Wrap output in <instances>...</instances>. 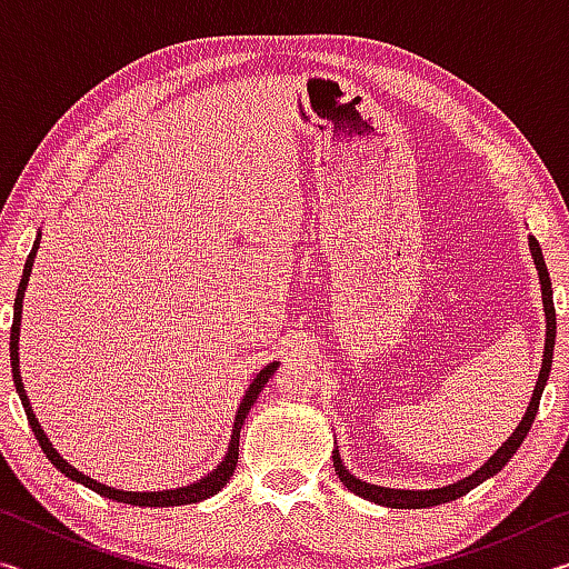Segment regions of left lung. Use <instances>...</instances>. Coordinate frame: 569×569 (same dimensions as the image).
<instances>
[{
	"mask_svg": "<svg viewBox=\"0 0 569 569\" xmlns=\"http://www.w3.org/2000/svg\"><path fill=\"white\" fill-rule=\"evenodd\" d=\"M529 250H532V258H535V266H537V273H539V286H542V303H545V321H547V339H545V359H542V369H539V379L535 383V393H532V401H529V407L525 411L522 421H519V427L512 431V437H509L502 447H499L492 457H489L485 465H481L477 471H471L469 477L459 479L457 485H449V487H441V489H389V487H379V485H369V481H361L356 479L349 469L343 467L339 449H333V469L339 479L343 481V487H349L353 495H359L363 499H369L373 505H383V507H393V509H421V507H437V505H445L451 502V499H459L465 497L469 489L479 487L481 481L495 477L499 469H502L509 459L515 457V451L522 445L529 427H532V421L537 417V409H539V399H542V391H545V383L547 377H550V369H552V353H555V336H557V319H555V301H552V283H550V273H547V266H545V256H542V248H539L537 238L529 236Z\"/></svg>",
	"mask_w": 569,
	"mask_h": 569,
	"instance_id": "8db88e82",
	"label": "left lung"
}]
</instances>
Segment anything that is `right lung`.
I'll list each match as a JSON object with an SVG mask.
<instances>
[{
    "mask_svg": "<svg viewBox=\"0 0 569 569\" xmlns=\"http://www.w3.org/2000/svg\"><path fill=\"white\" fill-rule=\"evenodd\" d=\"M40 238L42 233H37V240L32 246V253L27 256V263H24V271H22V281H19V288H17V298H14V319H12V336H9V356H12V377H14V387H17V393L19 399H22V407H24V413H27V421H30V427L34 431L37 441H40L42 451L47 455V459L52 461V465L62 471V475L67 479L77 481V485H84L88 489H92V492H98L100 497H108V499H114V502H122V505H132V507H180V505H196L200 502V499H208L218 495L220 489H223L228 485V479L233 477V469L238 465V439H240V427H243V421L248 417L250 407H253V401L258 399V393L263 391V387L268 383V379L273 377V371L278 369V361L268 363L266 369H261V373L253 379V383H250L243 401H240V407L236 411V421H233V435H230V441H228V451L226 457L220 465L210 471L208 477L192 481V485L188 487H176V489H162V492H124V489H114V487H108V485H100L98 479H90L88 475H82L80 469H74L70 461L60 457V451H57L52 447V441L47 439L44 429L40 427V421H37L34 411L30 407V399H27V391H24V383H22V377H19V326H22V298H24V291H27V281H30V273H32V266H34V256H37V248H40Z\"/></svg>",
    "mask_w": 569,
    "mask_h": 569,
    "instance_id": "right-lung-1",
    "label": "right lung"
}]
</instances>
